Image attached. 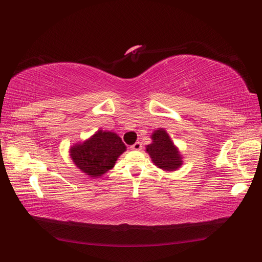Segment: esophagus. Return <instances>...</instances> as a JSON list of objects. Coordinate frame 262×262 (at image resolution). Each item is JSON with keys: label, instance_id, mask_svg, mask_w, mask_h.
Segmentation results:
<instances>
[{"label": "esophagus", "instance_id": "esophagus-1", "mask_svg": "<svg viewBox=\"0 0 262 262\" xmlns=\"http://www.w3.org/2000/svg\"><path fill=\"white\" fill-rule=\"evenodd\" d=\"M142 143L141 142H136L135 144H133V145L130 146V149H133V151H141L142 149Z\"/></svg>", "mask_w": 262, "mask_h": 262}]
</instances>
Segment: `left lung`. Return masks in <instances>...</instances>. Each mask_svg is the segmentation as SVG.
<instances>
[{
	"instance_id": "obj_1",
	"label": "left lung",
	"mask_w": 262,
	"mask_h": 262,
	"mask_svg": "<svg viewBox=\"0 0 262 262\" xmlns=\"http://www.w3.org/2000/svg\"><path fill=\"white\" fill-rule=\"evenodd\" d=\"M146 152L151 157L153 163L164 171H176L182 165L180 152L163 128L154 130L152 143L146 146Z\"/></svg>"
}]
</instances>
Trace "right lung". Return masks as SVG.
I'll return each mask as SVG.
<instances>
[{
	"mask_svg": "<svg viewBox=\"0 0 262 262\" xmlns=\"http://www.w3.org/2000/svg\"><path fill=\"white\" fill-rule=\"evenodd\" d=\"M125 151V144L116 133L98 130L89 140L72 146L70 155L82 172L98 178L113 169L117 159Z\"/></svg>",
	"mask_w": 262,
	"mask_h": 262,
	"instance_id": "1",
	"label": "right lung"
}]
</instances>
